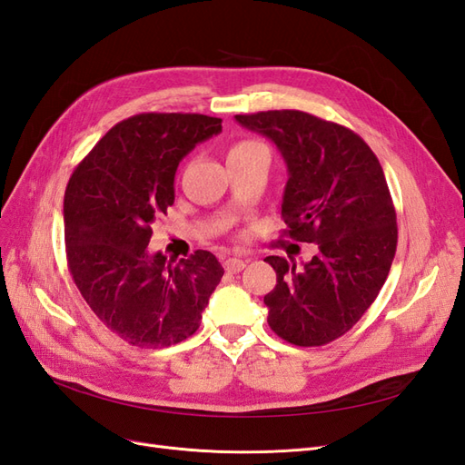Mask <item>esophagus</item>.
<instances>
[{"mask_svg": "<svg viewBox=\"0 0 465 465\" xmlns=\"http://www.w3.org/2000/svg\"><path fill=\"white\" fill-rule=\"evenodd\" d=\"M224 272L227 273H238V272H242L244 267H246V260H242V258H229V260H224Z\"/></svg>", "mask_w": 465, "mask_h": 465, "instance_id": "obj_1", "label": "esophagus"}]
</instances>
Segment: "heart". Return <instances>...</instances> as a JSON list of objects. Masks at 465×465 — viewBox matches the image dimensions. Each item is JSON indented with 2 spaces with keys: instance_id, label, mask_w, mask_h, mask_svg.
<instances>
[{
  "instance_id": "obj_1",
  "label": "heart",
  "mask_w": 465,
  "mask_h": 465,
  "mask_svg": "<svg viewBox=\"0 0 465 465\" xmlns=\"http://www.w3.org/2000/svg\"><path fill=\"white\" fill-rule=\"evenodd\" d=\"M254 145H258V143H254V142H241V143H236V145H232V147L229 149V153H227V154H234V153H241V151H244V149H248V147H254Z\"/></svg>"
}]
</instances>
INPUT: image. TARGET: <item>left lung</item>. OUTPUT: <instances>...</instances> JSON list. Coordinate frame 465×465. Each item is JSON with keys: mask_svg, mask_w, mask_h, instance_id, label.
Segmentation results:
<instances>
[{"mask_svg": "<svg viewBox=\"0 0 465 465\" xmlns=\"http://www.w3.org/2000/svg\"><path fill=\"white\" fill-rule=\"evenodd\" d=\"M234 118L270 137L283 154L285 232L318 244V254L302 265L279 256L263 260L277 273V285L263 297L267 323L287 343L326 345L367 312L396 256V207L382 166L353 130L308 112Z\"/></svg>", "mask_w": 465, "mask_h": 465, "instance_id": "1", "label": "left lung"}]
</instances>
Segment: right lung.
<instances>
[{
  "mask_svg": "<svg viewBox=\"0 0 465 465\" xmlns=\"http://www.w3.org/2000/svg\"><path fill=\"white\" fill-rule=\"evenodd\" d=\"M219 132L221 118L143 112L116 124L67 182L69 273L96 318L130 345L161 349L193 335L224 273L207 250L178 263L147 250L151 224L174 203L178 163Z\"/></svg>",
  "mask_w": 465,
  "mask_h": 465,
  "instance_id": "1",
  "label": "right lung"
}]
</instances>
